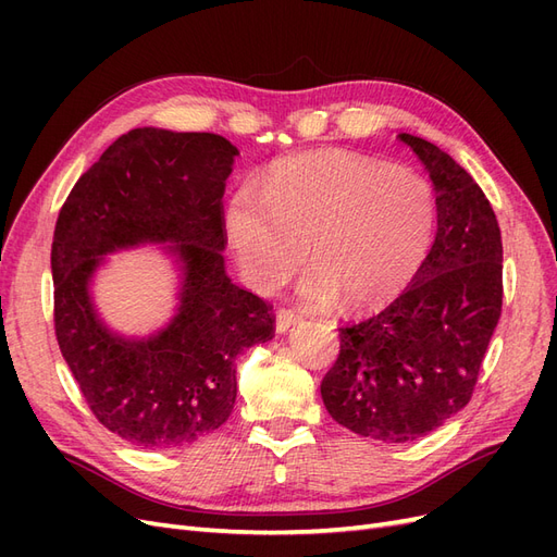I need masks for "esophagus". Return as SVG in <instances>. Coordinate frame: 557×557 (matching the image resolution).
Instances as JSON below:
<instances>
[{
  "label": "esophagus",
  "mask_w": 557,
  "mask_h": 557,
  "mask_svg": "<svg viewBox=\"0 0 557 557\" xmlns=\"http://www.w3.org/2000/svg\"><path fill=\"white\" fill-rule=\"evenodd\" d=\"M305 320V315H301L299 311H293V309H281L276 313V332L278 334H285L290 327H295L297 323H301Z\"/></svg>",
  "instance_id": "1"
}]
</instances>
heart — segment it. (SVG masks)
Wrapping results in <instances>:
<instances>
[{
    "label": "heart",
    "mask_w": 557,
    "mask_h": 557,
    "mask_svg": "<svg viewBox=\"0 0 557 557\" xmlns=\"http://www.w3.org/2000/svg\"><path fill=\"white\" fill-rule=\"evenodd\" d=\"M436 227L425 176L381 160L313 150L276 162L260 197L239 190L225 230L250 285L276 290L309 256L301 295L369 309L399 295L423 267Z\"/></svg>",
    "instance_id": "obj_1"
}]
</instances>
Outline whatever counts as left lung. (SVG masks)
Wrapping results in <instances>:
<instances>
[{
    "mask_svg": "<svg viewBox=\"0 0 557 557\" xmlns=\"http://www.w3.org/2000/svg\"><path fill=\"white\" fill-rule=\"evenodd\" d=\"M436 193V237L391 307L339 330L320 383L336 423L387 444L413 442L467 407L502 313V234L491 201L440 146L399 134Z\"/></svg>",
    "mask_w": 557,
    "mask_h": 557,
    "instance_id": "1",
    "label": "left lung"
}]
</instances>
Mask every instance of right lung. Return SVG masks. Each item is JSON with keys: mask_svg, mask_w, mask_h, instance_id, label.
Instances as JSON below:
<instances>
[{"mask_svg": "<svg viewBox=\"0 0 557 557\" xmlns=\"http://www.w3.org/2000/svg\"><path fill=\"white\" fill-rule=\"evenodd\" d=\"M239 156L221 134L137 127L115 139L66 197L50 269L62 358L90 411L121 440L166 450L221 428L237 399L244 348L274 336L272 307L225 274V181ZM160 243L180 267L173 320L125 337L96 313L106 256Z\"/></svg>", "mask_w": 557, "mask_h": 557, "instance_id": "right-lung-1", "label": "right lung"}]
</instances>
